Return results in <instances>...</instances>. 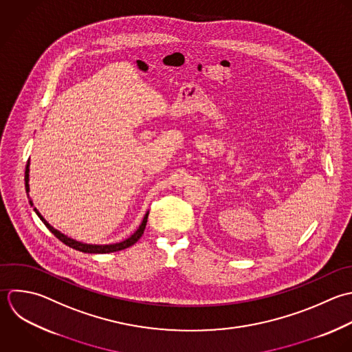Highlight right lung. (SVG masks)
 I'll list each match as a JSON object with an SVG mask.
<instances>
[{
	"label": "right lung",
	"instance_id": "1",
	"mask_svg": "<svg viewBox=\"0 0 352 352\" xmlns=\"http://www.w3.org/2000/svg\"><path fill=\"white\" fill-rule=\"evenodd\" d=\"M28 171H30V160L27 162V166H25V173H24V182H25V192H27V197H28V192H30V185H28ZM30 206H32V201H31V199H30ZM34 211H35V214L39 217V219L45 223V226L61 241V243H64L65 245H68L69 248H74V250H76V251H80V252H85V254H108V252H116V251H122V250H124V248H129V247H131L133 244H135L140 239H141V236L144 234V230H145V226H146V221H148V214L149 212H146L145 214V217H144V219H142V222H141V225H140V228L135 230V233L134 234H131L129 239H126V240H123V241H120V243H116V244H108V245H93V244H85V243H79V241H76V240H72V239H69V237H67V236H64L63 233H60L58 230H56L54 228H52L46 221H45V218L39 214V211L36 210V208H34Z\"/></svg>",
	"mask_w": 352,
	"mask_h": 352
}]
</instances>
